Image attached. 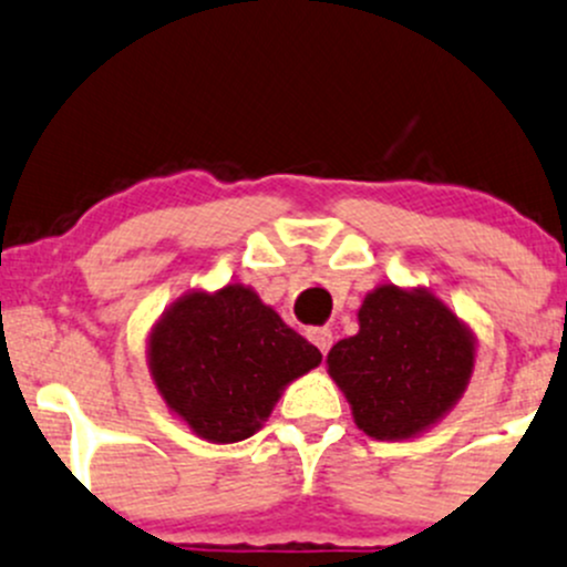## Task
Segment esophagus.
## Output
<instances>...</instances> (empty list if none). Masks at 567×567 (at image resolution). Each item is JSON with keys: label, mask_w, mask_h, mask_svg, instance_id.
Segmentation results:
<instances>
[{"label": "esophagus", "mask_w": 567, "mask_h": 567, "mask_svg": "<svg viewBox=\"0 0 567 567\" xmlns=\"http://www.w3.org/2000/svg\"><path fill=\"white\" fill-rule=\"evenodd\" d=\"M307 337H309V342H315L318 344V350L320 353H329L331 350V342H333V337H331V331L329 329H309L307 331Z\"/></svg>", "instance_id": "34e87169"}]
</instances>
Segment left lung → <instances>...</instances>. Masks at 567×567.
I'll list each match as a JSON object with an SVG mask.
<instances>
[{
  "instance_id": "left-lung-1",
  "label": "left lung",
  "mask_w": 567,
  "mask_h": 567,
  "mask_svg": "<svg viewBox=\"0 0 567 567\" xmlns=\"http://www.w3.org/2000/svg\"><path fill=\"white\" fill-rule=\"evenodd\" d=\"M329 374L374 440H410L462 399L475 337L426 288L380 285L359 309V333L331 348Z\"/></svg>"
}]
</instances>
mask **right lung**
Here are the masks:
<instances>
[{"instance_id": "add662e5", "label": "right lung", "mask_w": 567, "mask_h": 567, "mask_svg": "<svg viewBox=\"0 0 567 567\" xmlns=\"http://www.w3.org/2000/svg\"><path fill=\"white\" fill-rule=\"evenodd\" d=\"M323 361L247 285L189 290L148 333V372L171 413L208 443L264 426L279 393Z\"/></svg>"}]
</instances>
